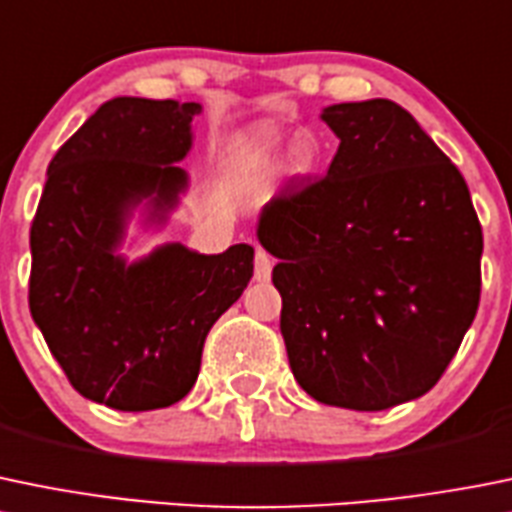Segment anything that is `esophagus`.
<instances>
[{
	"mask_svg": "<svg viewBox=\"0 0 512 512\" xmlns=\"http://www.w3.org/2000/svg\"><path fill=\"white\" fill-rule=\"evenodd\" d=\"M270 275H272L270 255H267L262 247H257V250H255V280L257 282H267V280H270Z\"/></svg>",
	"mask_w": 512,
	"mask_h": 512,
	"instance_id": "obj_1",
	"label": "esophagus"
}]
</instances>
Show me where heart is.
<instances>
[{
    "instance_id": "1",
    "label": "heart",
    "mask_w": 512,
    "mask_h": 512,
    "mask_svg": "<svg viewBox=\"0 0 512 512\" xmlns=\"http://www.w3.org/2000/svg\"><path fill=\"white\" fill-rule=\"evenodd\" d=\"M272 147H275L272 140H257L255 145H252V155L265 157L270 155ZM312 162H315V147H312V142H307L305 137H297V140H292L290 145H287L285 155H282V170H285L287 175H302V172L310 170Z\"/></svg>"
}]
</instances>
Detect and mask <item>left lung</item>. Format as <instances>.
<instances>
[{"label":"left lung","instance_id":"1","mask_svg":"<svg viewBox=\"0 0 512 512\" xmlns=\"http://www.w3.org/2000/svg\"><path fill=\"white\" fill-rule=\"evenodd\" d=\"M340 140L317 182H287L260 212L277 257L280 330L317 403L388 410L428 393L480 300L483 230L458 167L390 99L330 104Z\"/></svg>","mask_w":512,"mask_h":512}]
</instances>
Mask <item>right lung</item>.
I'll return each instance as SVG.
<instances>
[{"instance_id":"add662e5","label":"right lung","mask_w":512,"mask_h":512,"mask_svg":"<svg viewBox=\"0 0 512 512\" xmlns=\"http://www.w3.org/2000/svg\"><path fill=\"white\" fill-rule=\"evenodd\" d=\"M200 102L114 97L59 147L32 222L29 310L79 395L124 413L175 405L252 277L245 242L202 255L165 242L130 260L132 220L162 232L190 190ZM132 237L130 245H135Z\"/></svg>"}]
</instances>
